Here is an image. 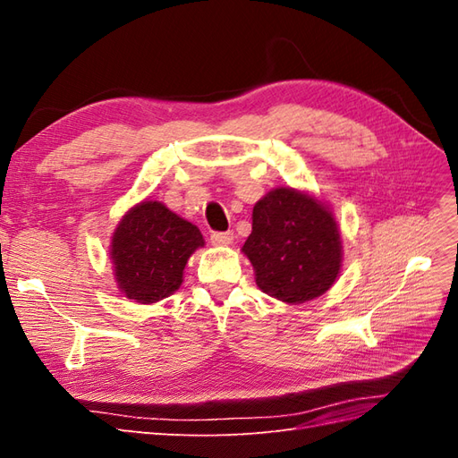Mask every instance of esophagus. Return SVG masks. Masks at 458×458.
<instances>
[{
    "label": "esophagus",
    "instance_id": "esophagus-1",
    "mask_svg": "<svg viewBox=\"0 0 458 458\" xmlns=\"http://www.w3.org/2000/svg\"><path fill=\"white\" fill-rule=\"evenodd\" d=\"M233 233H214L212 237H210V242L214 244V246H229V244H233Z\"/></svg>",
    "mask_w": 458,
    "mask_h": 458
}]
</instances>
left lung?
<instances>
[{"label":"left lung","instance_id":"1","mask_svg":"<svg viewBox=\"0 0 458 458\" xmlns=\"http://www.w3.org/2000/svg\"><path fill=\"white\" fill-rule=\"evenodd\" d=\"M242 254L261 293L284 303L323 296L336 283L344 258L330 206L294 187H276L256 202Z\"/></svg>","mask_w":458,"mask_h":458}]
</instances>
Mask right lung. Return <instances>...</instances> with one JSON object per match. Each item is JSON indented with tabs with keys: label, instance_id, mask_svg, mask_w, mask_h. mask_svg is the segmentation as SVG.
Listing matches in <instances>:
<instances>
[{
	"label": "right lung",
	"instance_id": "obj_1",
	"mask_svg": "<svg viewBox=\"0 0 458 458\" xmlns=\"http://www.w3.org/2000/svg\"><path fill=\"white\" fill-rule=\"evenodd\" d=\"M204 246L202 233L158 200H143L122 216L110 239V261L120 293L157 303L183 283L189 258Z\"/></svg>",
	"mask_w": 458,
	"mask_h": 458
}]
</instances>
